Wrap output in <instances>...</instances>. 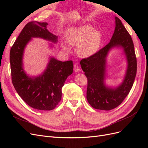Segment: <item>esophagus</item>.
<instances>
[{"mask_svg": "<svg viewBox=\"0 0 148 148\" xmlns=\"http://www.w3.org/2000/svg\"><path fill=\"white\" fill-rule=\"evenodd\" d=\"M73 69H74V71H75V72H79V71H81V69H80V68L77 65H74Z\"/></svg>", "mask_w": 148, "mask_h": 148, "instance_id": "1", "label": "esophagus"}]
</instances>
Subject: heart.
Instances as JSON below:
<instances>
[{
	"label": "heart",
	"instance_id": "b5f03b06",
	"mask_svg": "<svg viewBox=\"0 0 148 148\" xmlns=\"http://www.w3.org/2000/svg\"><path fill=\"white\" fill-rule=\"evenodd\" d=\"M66 40L71 46H77V52L80 57H88L99 51L102 36L99 31L94 30L91 26L86 25L69 29L66 33ZM62 46L68 49L65 44Z\"/></svg>",
	"mask_w": 148,
	"mask_h": 148
}]
</instances>
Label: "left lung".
<instances>
[{"label": "left lung", "instance_id": "8db88e82", "mask_svg": "<svg viewBox=\"0 0 148 148\" xmlns=\"http://www.w3.org/2000/svg\"><path fill=\"white\" fill-rule=\"evenodd\" d=\"M115 27L110 42L88 58L80 61L82 69L88 78L86 98L93 108L110 110L118 107L130 91L136 75L137 62L131 36L118 17L115 16ZM123 49L128 65L123 82L116 88L105 86L106 57L113 47Z\"/></svg>", "mask_w": 148, "mask_h": 148}]
</instances>
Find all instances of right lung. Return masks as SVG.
Returning <instances> with one entry per match:
<instances>
[{
    "label": "right lung",
    "instance_id": "obj_1",
    "mask_svg": "<svg viewBox=\"0 0 148 148\" xmlns=\"http://www.w3.org/2000/svg\"><path fill=\"white\" fill-rule=\"evenodd\" d=\"M47 25L46 22H29L21 31L10 52L12 80L15 90L29 106L41 110H51L58 105L62 98V88L73 69L72 60L61 62L51 57L42 75L31 77L26 74L23 68V52L32 38L57 42V36L49 32Z\"/></svg>",
    "mask_w": 148,
    "mask_h": 148
}]
</instances>
